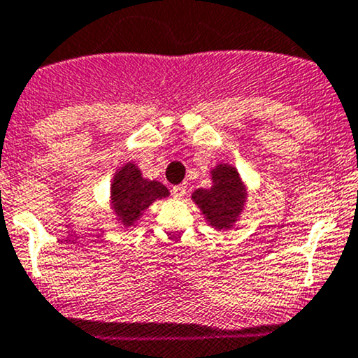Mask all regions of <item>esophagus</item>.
<instances>
[{"label": "esophagus", "mask_w": 358, "mask_h": 358, "mask_svg": "<svg viewBox=\"0 0 358 358\" xmlns=\"http://www.w3.org/2000/svg\"><path fill=\"white\" fill-rule=\"evenodd\" d=\"M186 193H187L186 184H179V186L172 187V194H174V198H184Z\"/></svg>", "instance_id": "obj_1"}]
</instances>
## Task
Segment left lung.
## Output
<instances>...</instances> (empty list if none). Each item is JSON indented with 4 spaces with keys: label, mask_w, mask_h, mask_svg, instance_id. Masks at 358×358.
Segmentation results:
<instances>
[{
    "label": "left lung",
    "mask_w": 358,
    "mask_h": 358,
    "mask_svg": "<svg viewBox=\"0 0 358 358\" xmlns=\"http://www.w3.org/2000/svg\"><path fill=\"white\" fill-rule=\"evenodd\" d=\"M211 182L213 186L196 189L191 198L211 227L218 230L230 229L244 210L248 189L237 169L229 164H218L211 169Z\"/></svg>",
    "instance_id": "left-lung-1"
}]
</instances>
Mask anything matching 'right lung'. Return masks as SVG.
Returning a JSON list of instances; mask_svg holds the SVG:
<instances>
[{
    "instance_id": "obj_1",
    "label": "right lung",
    "mask_w": 358,
    "mask_h": 358,
    "mask_svg": "<svg viewBox=\"0 0 358 358\" xmlns=\"http://www.w3.org/2000/svg\"><path fill=\"white\" fill-rule=\"evenodd\" d=\"M167 196L169 189L164 184L145 179L133 162L117 169L110 184V206L122 227H133L153 201Z\"/></svg>"
}]
</instances>
